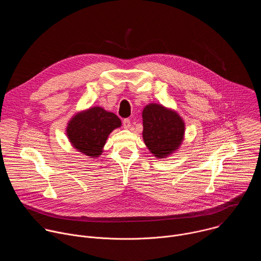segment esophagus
Wrapping results in <instances>:
<instances>
[{
	"label": "esophagus",
	"instance_id": "34e87169",
	"mask_svg": "<svg viewBox=\"0 0 261 261\" xmlns=\"http://www.w3.org/2000/svg\"><path fill=\"white\" fill-rule=\"evenodd\" d=\"M123 126H124V128H125V129H129V128H130V126H131V122H130V120H129L128 118L123 120Z\"/></svg>",
	"mask_w": 261,
	"mask_h": 261
}]
</instances>
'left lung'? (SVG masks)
Segmentation results:
<instances>
[{
    "label": "left lung",
    "instance_id": "obj_1",
    "mask_svg": "<svg viewBox=\"0 0 261 261\" xmlns=\"http://www.w3.org/2000/svg\"><path fill=\"white\" fill-rule=\"evenodd\" d=\"M143 140L157 158H165L179 146L185 124L174 111L159 104H148L142 111Z\"/></svg>",
    "mask_w": 261,
    "mask_h": 261
}]
</instances>
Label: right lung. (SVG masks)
<instances>
[{"label": "right lung", "instance_id": "add662e5", "mask_svg": "<svg viewBox=\"0 0 261 261\" xmlns=\"http://www.w3.org/2000/svg\"><path fill=\"white\" fill-rule=\"evenodd\" d=\"M121 126V120L101 107H92L73 117L67 127V136L81 153L98 157L110 132Z\"/></svg>", "mask_w": 261, "mask_h": 261}]
</instances>
